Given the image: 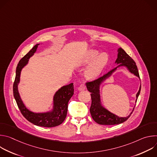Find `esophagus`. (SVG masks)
<instances>
[{
  "mask_svg": "<svg viewBox=\"0 0 157 157\" xmlns=\"http://www.w3.org/2000/svg\"><path fill=\"white\" fill-rule=\"evenodd\" d=\"M86 89V86L84 84H81L80 86L78 87V90L79 91H83Z\"/></svg>",
  "mask_w": 157,
  "mask_h": 157,
  "instance_id": "1",
  "label": "esophagus"
}]
</instances>
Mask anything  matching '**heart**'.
Segmentation results:
<instances>
[{"instance_id":"heart-1","label":"heart","mask_w":157,"mask_h":157,"mask_svg":"<svg viewBox=\"0 0 157 157\" xmlns=\"http://www.w3.org/2000/svg\"><path fill=\"white\" fill-rule=\"evenodd\" d=\"M97 50L89 51L80 60L79 64L84 66L90 62V64L85 71L84 75L87 79H94L99 77L106 66L109 58L106 53H102L99 55Z\"/></svg>"}]
</instances>
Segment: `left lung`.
Returning <instances> with one entry per match:
<instances>
[{
    "instance_id": "1",
    "label": "left lung",
    "mask_w": 157,
    "mask_h": 157,
    "mask_svg": "<svg viewBox=\"0 0 157 157\" xmlns=\"http://www.w3.org/2000/svg\"><path fill=\"white\" fill-rule=\"evenodd\" d=\"M116 63L118 64V66L116 67L113 70H110L107 73L104 74L102 76H100L98 79L93 81L87 82L86 85L87 90L91 93V105L90 107V113L93 120L98 124L101 125H116L123 123L126 121L132 114H131L126 117H119L114 114L111 113L108 110L105 109L102 106L101 104V99H100V94H99V86L102 82H103L105 79L109 78L114 71L116 70V69L119 66H125L129 71L136 75V76H139V71L137 69V66L133 59L121 48L118 49V55L116 61ZM141 90V86H140L139 91H138L136 95V101L137 102L138 97L140 94Z\"/></svg>"
}]
</instances>
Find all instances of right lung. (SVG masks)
I'll return each instance as SVG.
<instances>
[{
  "mask_svg": "<svg viewBox=\"0 0 157 157\" xmlns=\"http://www.w3.org/2000/svg\"><path fill=\"white\" fill-rule=\"evenodd\" d=\"M38 44H36L35 45L27 55L20 60L17 64L15 78L13 85V96L21 114L27 121L38 126L53 127L62 124L66 117L68 104L74 94L73 83L64 86L59 89L53 98V110L44 113H34L27 109L22 102L18 91V84L20 82L21 69L28 63L29 59L35 53Z\"/></svg>",
  "mask_w": 157,
  "mask_h": 157,
  "instance_id": "obj_1",
  "label": "right lung"
}]
</instances>
